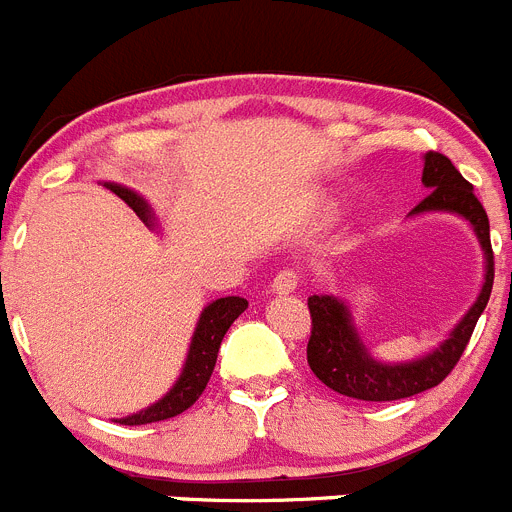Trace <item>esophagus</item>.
Returning <instances> with one entry per match:
<instances>
[{
    "label": "esophagus",
    "instance_id": "obj_1",
    "mask_svg": "<svg viewBox=\"0 0 512 512\" xmlns=\"http://www.w3.org/2000/svg\"><path fill=\"white\" fill-rule=\"evenodd\" d=\"M300 284V277H297L295 271H279L274 282H271V292L274 295H292Z\"/></svg>",
    "mask_w": 512,
    "mask_h": 512
}]
</instances>
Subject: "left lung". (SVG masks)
Here are the masks:
<instances>
[{
    "mask_svg": "<svg viewBox=\"0 0 512 512\" xmlns=\"http://www.w3.org/2000/svg\"><path fill=\"white\" fill-rule=\"evenodd\" d=\"M423 184L428 189V197L420 200L410 210V215L451 212V215L464 217L474 228L479 246L485 251V284L479 289V297L469 307L467 315L454 325V330L441 346L433 348L431 354L415 361H402V364H384L369 354V348L359 338V330H356L346 302L333 295H312L307 300L312 318L307 364L330 390L354 397V400H402V397H413L441 384L464 354L474 325L490 300L492 282H495L490 220H487L482 202L474 197L472 184L456 171L449 158L436 151H428L423 156Z\"/></svg>",
    "mask_w": 512,
    "mask_h": 512,
    "instance_id": "1",
    "label": "left lung"
}]
</instances>
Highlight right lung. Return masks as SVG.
<instances>
[{
	"mask_svg": "<svg viewBox=\"0 0 512 512\" xmlns=\"http://www.w3.org/2000/svg\"><path fill=\"white\" fill-rule=\"evenodd\" d=\"M107 187L120 197L128 207H133L135 215L148 225V228H156V217H153L148 202L135 194L133 189L120 187V184L107 182ZM248 307V302L243 297H220V300H212L210 305L202 310L200 320H197V328H194L192 343H189V354L184 361V369L176 379V384L166 392L158 402H153L151 408L140 410V413L128 415V418H120L117 423L122 425H146V423H158V420L174 418V415L184 413L187 408H192L194 402L200 400V395L205 392L207 382L212 377V369H215L217 351H220V343L223 336L228 333V328L233 325V320L241 315Z\"/></svg>",
	"mask_w": 512,
	"mask_h": 512,
	"instance_id": "add662e5",
	"label": "right lung"
}]
</instances>
